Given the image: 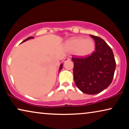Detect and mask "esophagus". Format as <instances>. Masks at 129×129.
<instances>
[{"instance_id":"1","label":"esophagus","mask_w":129,"mask_h":129,"mask_svg":"<svg viewBox=\"0 0 129 129\" xmlns=\"http://www.w3.org/2000/svg\"><path fill=\"white\" fill-rule=\"evenodd\" d=\"M70 60V58H68V57H66V58H64V60H63V61H64V62H66L67 61H69Z\"/></svg>"}]
</instances>
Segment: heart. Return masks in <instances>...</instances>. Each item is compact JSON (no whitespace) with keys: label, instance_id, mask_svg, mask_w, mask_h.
Here are the masks:
<instances>
[{"label":"heart","instance_id":"1","mask_svg":"<svg viewBox=\"0 0 129 129\" xmlns=\"http://www.w3.org/2000/svg\"><path fill=\"white\" fill-rule=\"evenodd\" d=\"M65 47L70 52H74L79 57H86L94 52L95 43L91 39L82 37H73L67 40Z\"/></svg>","mask_w":129,"mask_h":129}]
</instances>
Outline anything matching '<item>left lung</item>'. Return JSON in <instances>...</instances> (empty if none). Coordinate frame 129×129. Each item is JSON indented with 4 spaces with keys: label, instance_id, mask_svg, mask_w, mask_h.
Instances as JSON below:
<instances>
[{
    "label": "left lung",
    "instance_id": "obj_1",
    "mask_svg": "<svg viewBox=\"0 0 129 129\" xmlns=\"http://www.w3.org/2000/svg\"><path fill=\"white\" fill-rule=\"evenodd\" d=\"M96 49L86 58H72L73 78L77 88L87 94H96L105 90L112 83L116 61L112 49L99 37L90 35Z\"/></svg>",
    "mask_w": 129,
    "mask_h": 129
}]
</instances>
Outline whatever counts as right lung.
<instances>
[{"label":"right lung","instance_id":"obj_1","mask_svg":"<svg viewBox=\"0 0 129 129\" xmlns=\"http://www.w3.org/2000/svg\"><path fill=\"white\" fill-rule=\"evenodd\" d=\"M34 38H33V36H31V37H29V38H27L26 39H25L24 40V41H23L22 43H23V42H26V41H27V40H29V39H33ZM62 68H63V64L62 63H61V64H60V68H59V72H60V70H61V69H62Z\"/></svg>","mask_w":129,"mask_h":129}]
</instances>
